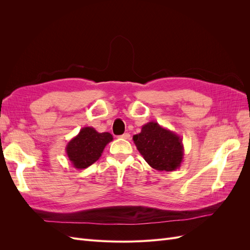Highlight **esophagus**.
I'll use <instances>...</instances> for the list:
<instances>
[{"label":"esophagus","instance_id":"obj_1","mask_svg":"<svg viewBox=\"0 0 250 250\" xmlns=\"http://www.w3.org/2000/svg\"><path fill=\"white\" fill-rule=\"evenodd\" d=\"M120 138H122L124 140H129L130 139V134L129 133H124L122 135H120Z\"/></svg>","mask_w":250,"mask_h":250}]
</instances>
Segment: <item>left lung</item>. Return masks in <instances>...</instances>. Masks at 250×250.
I'll use <instances>...</instances> for the list:
<instances>
[{
    "label": "left lung",
    "mask_w": 250,
    "mask_h": 250,
    "mask_svg": "<svg viewBox=\"0 0 250 250\" xmlns=\"http://www.w3.org/2000/svg\"><path fill=\"white\" fill-rule=\"evenodd\" d=\"M132 139L144 160L157 171H175L183 163V139L154 121L143 125Z\"/></svg>",
    "instance_id": "left-lung-1"
}]
</instances>
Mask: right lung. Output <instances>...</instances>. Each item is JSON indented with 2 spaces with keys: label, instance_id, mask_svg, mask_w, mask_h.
Masks as SVG:
<instances>
[{
  "label": "right lung",
  "instance_id": "add662e5",
  "mask_svg": "<svg viewBox=\"0 0 250 250\" xmlns=\"http://www.w3.org/2000/svg\"><path fill=\"white\" fill-rule=\"evenodd\" d=\"M112 141L109 132H98L93 127H83L65 147L73 167L82 170L99 160L105 146Z\"/></svg>",
  "mask_w": 250,
  "mask_h": 250
}]
</instances>
